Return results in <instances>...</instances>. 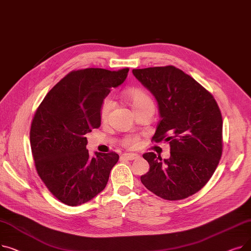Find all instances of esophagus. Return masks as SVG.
<instances>
[{
	"mask_svg": "<svg viewBox=\"0 0 251 251\" xmlns=\"http://www.w3.org/2000/svg\"><path fill=\"white\" fill-rule=\"evenodd\" d=\"M122 156L124 159L128 160V161H133V160H137L139 159V155L136 153H123Z\"/></svg>",
	"mask_w": 251,
	"mask_h": 251,
	"instance_id": "obj_1",
	"label": "esophagus"
}]
</instances>
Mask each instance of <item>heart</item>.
I'll use <instances>...</instances> for the list:
<instances>
[{
	"mask_svg": "<svg viewBox=\"0 0 251 251\" xmlns=\"http://www.w3.org/2000/svg\"><path fill=\"white\" fill-rule=\"evenodd\" d=\"M125 96L127 100L130 101L131 105L134 111H138L147 105H153V101L151 98L147 94L146 91L140 89V88H131L128 89L125 92ZM113 107V102L110 99H105L100 107V119L101 121H105L109 117V114L112 110ZM138 142V137L134 135H130L124 138L123 144L125 147L131 148L134 147L135 144Z\"/></svg>",
	"mask_w": 251,
	"mask_h": 251,
	"instance_id": "obj_1",
	"label": "heart"
}]
</instances>
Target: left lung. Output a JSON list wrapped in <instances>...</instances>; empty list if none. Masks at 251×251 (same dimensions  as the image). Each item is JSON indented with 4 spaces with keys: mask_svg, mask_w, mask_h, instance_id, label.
<instances>
[{
    "mask_svg": "<svg viewBox=\"0 0 251 251\" xmlns=\"http://www.w3.org/2000/svg\"><path fill=\"white\" fill-rule=\"evenodd\" d=\"M133 75L155 98L161 120L152 137L170 144V157L142 156L150 171L140 177L150 191L180 201L200 191L216 171L223 151L219 105L195 79L174 66L133 69Z\"/></svg>",
    "mask_w": 251,
    "mask_h": 251,
    "instance_id": "1",
    "label": "left lung"
}]
</instances>
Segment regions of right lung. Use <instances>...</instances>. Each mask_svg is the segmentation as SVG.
Returning a JSON list of instances; mask_svg holds the SVG:
<instances>
[{
    "mask_svg": "<svg viewBox=\"0 0 251 251\" xmlns=\"http://www.w3.org/2000/svg\"><path fill=\"white\" fill-rule=\"evenodd\" d=\"M129 69L72 71L52 87L37 108L30 144L38 176L61 202L76 206L107 185L118 153L90 157L85 134L100 126V107L112 87L124 82Z\"/></svg>",
    "mask_w": 251,
    "mask_h": 251,
    "instance_id": "add662e5",
    "label": "right lung"
}]
</instances>
